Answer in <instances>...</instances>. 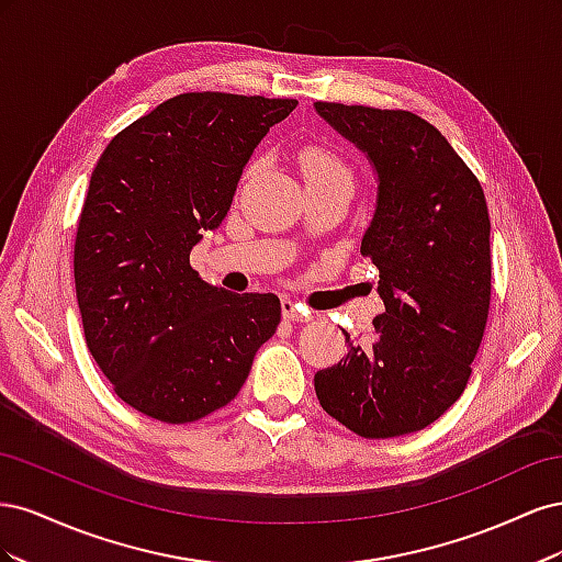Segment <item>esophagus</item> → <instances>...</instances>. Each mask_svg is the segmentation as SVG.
I'll return each mask as SVG.
<instances>
[{"label": "esophagus", "instance_id": "34e87169", "mask_svg": "<svg viewBox=\"0 0 562 562\" xmlns=\"http://www.w3.org/2000/svg\"><path fill=\"white\" fill-rule=\"evenodd\" d=\"M281 314L285 321H307L310 312H304L297 302L293 300H281Z\"/></svg>", "mask_w": 562, "mask_h": 562}]
</instances>
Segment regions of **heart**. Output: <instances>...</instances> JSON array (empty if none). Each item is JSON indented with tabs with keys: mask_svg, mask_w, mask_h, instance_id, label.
Masks as SVG:
<instances>
[{
	"mask_svg": "<svg viewBox=\"0 0 562 562\" xmlns=\"http://www.w3.org/2000/svg\"><path fill=\"white\" fill-rule=\"evenodd\" d=\"M300 168L307 180H330V178H345L351 180L347 164L333 155L330 149L310 145L300 151Z\"/></svg>",
	"mask_w": 562,
	"mask_h": 562,
	"instance_id": "obj_1",
	"label": "heart"
}]
</instances>
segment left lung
<instances>
[{"label":"left lung","mask_w":562,"mask_h":562,"mask_svg":"<svg viewBox=\"0 0 562 562\" xmlns=\"http://www.w3.org/2000/svg\"><path fill=\"white\" fill-rule=\"evenodd\" d=\"M366 151L378 203L361 252L380 269L378 339L318 370L323 411L363 438L429 427L462 396L490 312L483 187L436 126L405 110L314 103Z\"/></svg>","instance_id":"left-lung-1"}]
</instances>
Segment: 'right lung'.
I'll return each instance as SVG.
<instances>
[{
  "label": "right lung",
  "instance_id": "1",
  "mask_svg": "<svg viewBox=\"0 0 562 562\" xmlns=\"http://www.w3.org/2000/svg\"><path fill=\"white\" fill-rule=\"evenodd\" d=\"M295 105L180 93L116 133L93 168L75 239L83 337L116 396L147 417L187 424L227 405L277 333V295L209 285L190 252Z\"/></svg>",
  "mask_w": 562,
  "mask_h": 562
}]
</instances>
